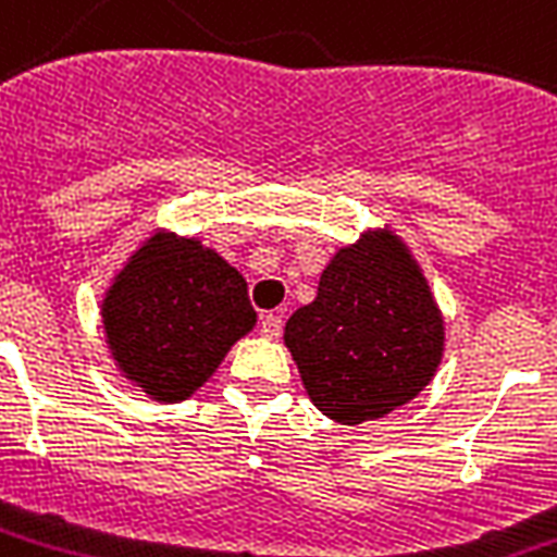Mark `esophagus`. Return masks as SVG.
<instances>
[{
    "instance_id": "1",
    "label": "esophagus",
    "mask_w": 557,
    "mask_h": 557,
    "mask_svg": "<svg viewBox=\"0 0 557 557\" xmlns=\"http://www.w3.org/2000/svg\"><path fill=\"white\" fill-rule=\"evenodd\" d=\"M260 333L265 335V338H277V335L283 333V318L265 315V318H262V324H260Z\"/></svg>"
}]
</instances>
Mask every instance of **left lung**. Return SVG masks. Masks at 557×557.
<instances>
[{
	"label": "left lung",
	"instance_id": "obj_1",
	"mask_svg": "<svg viewBox=\"0 0 557 557\" xmlns=\"http://www.w3.org/2000/svg\"><path fill=\"white\" fill-rule=\"evenodd\" d=\"M283 342L315 409L359 426L430 385L447 326L411 248L382 224L335 248L315 300L288 318Z\"/></svg>",
	"mask_w": 557,
	"mask_h": 557
}]
</instances>
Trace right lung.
Here are the masks:
<instances>
[{
    "label": "right lung",
    "instance_id": "right-lung-1",
    "mask_svg": "<svg viewBox=\"0 0 557 557\" xmlns=\"http://www.w3.org/2000/svg\"><path fill=\"white\" fill-rule=\"evenodd\" d=\"M116 371L148 400H189L257 326L248 283L198 236L157 227L113 271L99 304Z\"/></svg>",
    "mask_w": 557,
    "mask_h": 557
}]
</instances>
